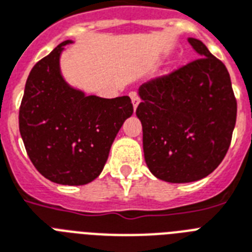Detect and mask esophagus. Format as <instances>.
Wrapping results in <instances>:
<instances>
[{
    "label": "esophagus",
    "mask_w": 252,
    "mask_h": 252,
    "mask_svg": "<svg viewBox=\"0 0 252 252\" xmlns=\"http://www.w3.org/2000/svg\"><path fill=\"white\" fill-rule=\"evenodd\" d=\"M130 97H131V100H132V106H134V110H136V108H138V105H139V102H140V97H139L136 92H131V94H130Z\"/></svg>",
    "instance_id": "obj_1"
}]
</instances>
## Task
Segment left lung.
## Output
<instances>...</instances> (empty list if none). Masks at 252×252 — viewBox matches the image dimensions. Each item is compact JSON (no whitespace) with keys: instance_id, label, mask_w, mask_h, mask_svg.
<instances>
[{"instance_id":"left-lung-1","label":"left lung","mask_w":252,"mask_h":252,"mask_svg":"<svg viewBox=\"0 0 252 252\" xmlns=\"http://www.w3.org/2000/svg\"><path fill=\"white\" fill-rule=\"evenodd\" d=\"M196 57L139 88L146 164L170 183L199 181L224 160L237 120L230 75L204 44L189 37Z\"/></svg>"}]
</instances>
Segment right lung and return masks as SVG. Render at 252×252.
<instances>
[{
    "mask_svg": "<svg viewBox=\"0 0 252 252\" xmlns=\"http://www.w3.org/2000/svg\"><path fill=\"white\" fill-rule=\"evenodd\" d=\"M71 43H61L32 67L19 108V131L41 176L79 186L100 176L114 138L134 109L128 96H87L66 83L60 57Z\"/></svg>",
    "mask_w": 252,
    "mask_h": 252,
    "instance_id": "1",
    "label": "right lung"
}]
</instances>
